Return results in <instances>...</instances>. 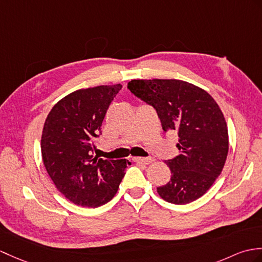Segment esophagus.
Segmentation results:
<instances>
[{"mask_svg":"<svg viewBox=\"0 0 262 262\" xmlns=\"http://www.w3.org/2000/svg\"><path fill=\"white\" fill-rule=\"evenodd\" d=\"M133 161L138 164H144V165H147L151 162V159H148V157H133Z\"/></svg>","mask_w":262,"mask_h":262,"instance_id":"34e87169","label":"esophagus"}]
</instances>
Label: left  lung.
<instances>
[{
  "instance_id": "1",
  "label": "left lung",
  "mask_w": 262,
  "mask_h": 262,
  "mask_svg": "<svg viewBox=\"0 0 262 262\" xmlns=\"http://www.w3.org/2000/svg\"><path fill=\"white\" fill-rule=\"evenodd\" d=\"M127 88L155 109L164 132L179 135L180 154L166 161L172 176L157 187L160 196L173 204L198 200L221 174L228 156V127L220 107L205 90L176 79H138Z\"/></svg>"
}]
</instances>
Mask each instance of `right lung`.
I'll return each instance as SVG.
<instances>
[{
    "mask_svg": "<svg viewBox=\"0 0 262 262\" xmlns=\"http://www.w3.org/2000/svg\"><path fill=\"white\" fill-rule=\"evenodd\" d=\"M120 89L117 83L74 91L58 101L46 119L42 160L58 191L76 205L97 208L109 202L130 165L126 160L94 156L95 139Z\"/></svg>",
    "mask_w": 262,
    "mask_h": 262,
    "instance_id": "obj_1",
    "label": "right lung"
}]
</instances>
